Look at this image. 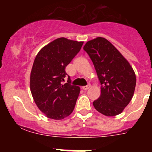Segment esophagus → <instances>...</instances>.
I'll use <instances>...</instances> for the list:
<instances>
[{"label":"esophagus","instance_id":"1","mask_svg":"<svg viewBox=\"0 0 152 152\" xmlns=\"http://www.w3.org/2000/svg\"><path fill=\"white\" fill-rule=\"evenodd\" d=\"M90 86H91V85L90 84H88V85H87V86H84L82 87V88H83V90H87V89H88V88H90Z\"/></svg>","mask_w":152,"mask_h":152}]
</instances>
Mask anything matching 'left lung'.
<instances>
[{
	"label": "left lung",
	"mask_w": 152,
	"mask_h": 152,
	"mask_svg": "<svg viewBox=\"0 0 152 152\" xmlns=\"http://www.w3.org/2000/svg\"><path fill=\"white\" fill-rule=\"evenodd\" d=\"M101 83V95L93 105L101 114H121L133 97L136 75L129 63L106 38L97 37L83 46Z\"/></svg>",
	"instance_id": "left-lung-1"
}]
</instances>
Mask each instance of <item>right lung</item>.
I'll return each mask as SVG.
<instances>
[{"instance_id": "add662e5", "label": "right lung", "mask_w": 152, "mask_h": 152, "mask_svg": "<svg viewBox=\"0 0 152 152\" xmlns=\"http://www.w3.org/2000/svg\"><path fill=\"white\" fill-rule=\"evenodd\" d=\"M83 41L59 38L43 47L35 58L30 89L36 106L48 118L61 120L74 111L80 88L68 83L66 67L81 50Z\"/></svg>"}]
</instances>
